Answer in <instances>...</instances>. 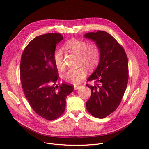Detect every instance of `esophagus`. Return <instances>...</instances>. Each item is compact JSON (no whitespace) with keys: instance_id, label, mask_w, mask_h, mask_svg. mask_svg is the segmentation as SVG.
<instances>
[{"instance_id":"obj_1","label":"esophagus","mask_w":149,"mask_h":149,"mask_svg":"<svg viewBox=\"0 0 149 149\" xmlns=\"http://www.w3.org/2000/svg\"><path fill=\"white\" fill-rule=\"evenodd\" d=\"M81 87L80 86H74V89L76 90H78L79 88H80Z\"/></svg>"}]
</instances>
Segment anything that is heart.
Returning a JSON list of instances; mask_svg holds the SVG:
<instances>
[{
  "mask_svg": "<svg viewBox=\"0 0 149 149\" xmlns=\"http://www.w3.org/2000/svg\"><path fill=\"white\" fill-rule=\"evenodd\" d=\"M64 48L79 56V65H84L88 68H95L100 59V49L95 43L88 44L86 40L73 38L67 41ZM54 61L59 71L65 70V65L62 50H56L54 55ZM86 70L81 67L76 69H70L63 75V79L68 83L78 84L86 77Z\"/></svg>",
  "mask_w": 149,
  "mask_h": 149,
  "instance_id": "heart-1",
  "label": "heart"
}]
</instances>
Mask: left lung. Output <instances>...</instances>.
<instances>
[{
	"instance_id": "1",
	"label": "left lung",
	"mask_w": 149,
	"mask_h": 149,
	"mask_svg": "<svg viewBox=\"0 0 149 149\" xmlns=\"http://www.w3.org/2000/svg\"><path fill=\"white\" fill-rule=\"evenodd\" d=\"M84 37L97 44L101 53L97 67L87 79L95 84L87 85L91 90L87 110L94 117L103 118L117 109L124 95L129 79L128 59L122 47L107 32H88Z\"/></svg>"
}]
</instances>
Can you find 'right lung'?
I'll list each match as a JSON object with an SVG mask.
<instances>
[{"label":"right lung","mask_w":149,"mask_h":149,"mask_svg":"<svg viewBox=\"0 0 149 149\" xmlns=\"http://www.w3.org/2000/svg\"><path fill=\"white\" fill-rule=\"evenodd\" d=\"M63 40L59 33H47L32 39L24 49L20 74L25 97L34 111L48 120L61 116L65 110L66 98L74 87L58 79L54 61L56 46Z\"/></svg>","instance_id":"obj_1"}]
</instances>
